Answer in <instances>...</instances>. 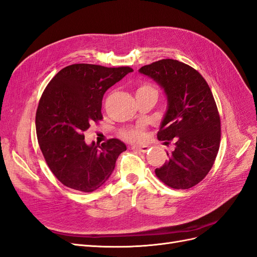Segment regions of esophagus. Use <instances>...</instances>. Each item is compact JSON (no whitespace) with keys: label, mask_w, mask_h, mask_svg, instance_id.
Here are the masks:
<instances>
[{"label":"esophagus","mask_w":257,"mask_h":257,"mask_svg":"<svg viewBox=\"0 0 257 257\" xmlns=\"http://www.w3.org/2000/svg\"><path fill=\"white\" fill-rule=\"evenodd\" d=\"M149 149H150V146H148V145H143V146L134 145V146H131V150L138 151V152H141V153H146V152L149 151Z\"/></svg>","instance_id":"1"}]
</instances>
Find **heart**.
Returning a JSON list of instances; mask_svg holds the SVG:
<instances>
[{"mask_svg":"<svg viewBox=\"0 0 257 257\" xmlns=\"http://www.w3.org/2000/svg\"><path fill=\"white\" fill-rule=\"evenodd\" d=\"M136 94L137 96H142V94H153V96L157 97L158 91H157V88L154 85L143 82L137 87ZM119 136L122 139H124V140L130 141V142H141L145 138L144 126L142 123H138L136 126L123 127L119 130Z\"/></svg>","mask_w":257,"mask_h":257,"instance_id":"1","label":"heart"}]
</instances>
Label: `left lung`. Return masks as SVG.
Returning <instances> with one entry per match:
<instances>
[{
	"instance_id": "left-lung-1",
	"label": "left lung",
	"mask_w": 257,
	"mask_h": 257,
	"mask_svg": "<svg viewBox=\"0 0 257 257\" xmlns=\"http://www.w3.org/2000/svg\"><path fill=\"white\" fill-rule=\"evenodd\" d=\"M139 72L164 88L168 109L157 134L174 142L169 159L155 173L167 186L188 189L201 182L213 166L221 142V118L206 79L188 64L163 59Z\"/></svg>"
}]
</instances>
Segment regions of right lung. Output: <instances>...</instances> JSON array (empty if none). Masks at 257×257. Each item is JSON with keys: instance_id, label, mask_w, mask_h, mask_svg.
<instances>
[{"instance_id": "add662e5", "label": "right lung", "mask_w": 257, "mask_h": 257, "mask_svg": "<svg viewBox=\"0 0 257 257\" xmlns=\"http://www.w3.org/2000/svg\"><path fill=\"white\" fill-rule=\"evenodd\" d=\"M133 71L76 63L58 72L46 86L36 109V136L50 171L64 186L83 193L98 189L127 150L118 139L87 145L84 133L103 118L105 91Z\"/></svg>"}]
</instances>
